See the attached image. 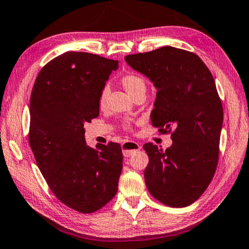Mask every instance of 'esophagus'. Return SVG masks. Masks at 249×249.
Instances as JSON below:
<instances>
[{"label":"esophagus","instance_id":"34e87169","mask_svg":"<svg viewBox=\"0 0 249 249\" xmlns=\"http://www.w3.org/2000/svg\"><path fill=\"white\" fill-rule=\"evenodd\" d=\"M122 149H123V155L125 157H129L132 156L133 154H135L136 152H139L141 149V146L135 143V142H125V143L122 145Z\"/></svg>","mask_w":249,"mask_h":249}]
</instances>
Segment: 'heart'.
I'll return each mask as SVG.
<instances>
[{"label": "heart", "mask_w": 249, "mask_h": 249, "mask_svg": "<svg viewBox=\"0 0 249 249\" xmlns=\"http://www.w3.org/2000/svg\"><path fill=\"white\" fill-rule=\"evenodd\" d=\"M121 84L123 86L124 89L127 92L129 95L134 97L140 93L146 92V82L140 75L135 73H128L125 74L123 77L121 78ZM107 95L108 89H104L101 92L100 98H98V104H100L101 108H104L106 106V102H107Z\"/></svg>", "instance_id": "1"}]
</instances>
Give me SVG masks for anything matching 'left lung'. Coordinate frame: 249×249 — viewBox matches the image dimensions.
<instances>
[{"mask_svg":"<svg viewBox=\"0 0 249 249\" xmlns=\"http://www.w3.org/2000/svg\"><path fill=\"white\" fill-rule=\"evenodd\" d=\"M125 61L157 89L153 126L173 131L165 151L143 146L149 159L146 186L160 203L186 207L206 191L218 163L223 106L214 78L196 54L172 46L127 55Z\"/></svg>","mask_w":249,"mask_h":249,"instance_id":"left-lung-1","label":"left lung"}]
</instances>
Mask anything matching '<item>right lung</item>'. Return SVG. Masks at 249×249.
Wrapping results in <instances>:
<instances>
[{
  "mask_svg": "<svg viewBox=\"0 0 249 249\" xmlns=\"http://www.w3.org/2000/svg\"><path fill=\"white\" fill-rule=\"evenodd\" d=\"M118 61L66 52L41 70L31 95L29 142L53 194L83 214L105 206L117 193L121 145L89 147L85 123L100 115L101 92Z\"/></svg>",
  "mask_w": 249,
  "mask_h": 249,
  "instance_id": "add662e5",
  "label": "right lung"
}]
</instances>
